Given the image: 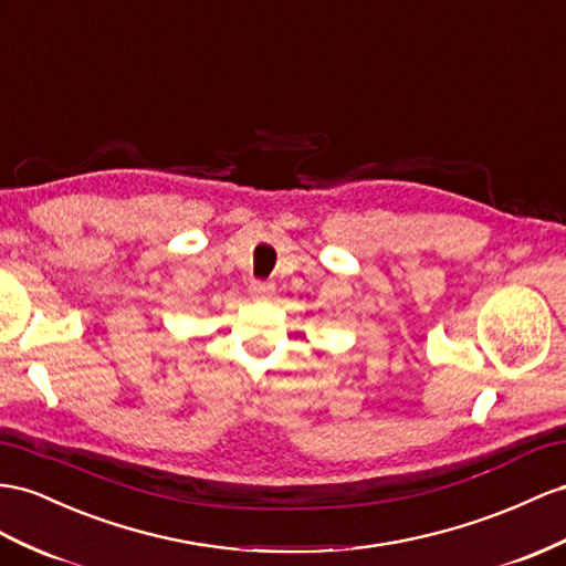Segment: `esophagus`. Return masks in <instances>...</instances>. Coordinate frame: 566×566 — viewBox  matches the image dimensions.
I'll use <instances>...</instances> for the list:
<instances>
[{
    "label": "esophagus",
    "instance_id": "obj_1",
    "mask_svg": "<svg viewBox=\"0 0 566 566\" xmlns=\"http://www.w3.org/2000/svg\"><path fill=\"white\" fill-rule=\"evenodd\" d=\"M249 294L253 296V298H258V301H265V298H270L272 294H274V284L272 282H251V286H249Z\"/></svg>",
    "mask_w": 566,
    "mask_h": 566
}]
</instances>
